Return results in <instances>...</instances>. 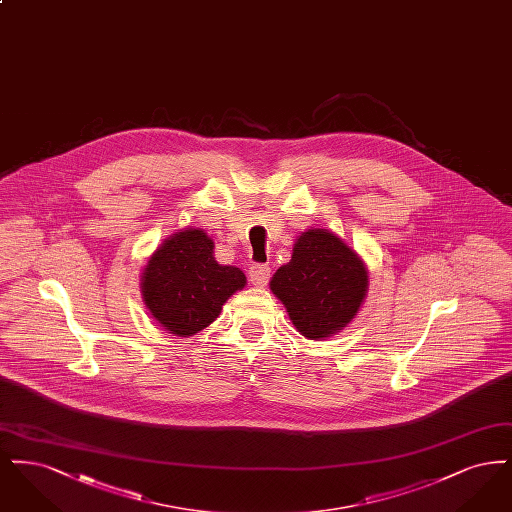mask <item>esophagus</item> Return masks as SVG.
I'll return each instance as SVG.
<instances>
[{
    "instance_id": "obj_1",
    "label": "esophagus",
    "mask_w": 512,
    "mask_h": 512,
    "mask_svg": "<svg viewBox=\"0 0 512 512\" xmlns=\"http://www.w3.org/2000/svg\"><path fill=\"white\" fill-rule=\"evenodd\" d=\"M268 278H270V267L268 265H253L249 270V280L257 288L267 286Z\"/></svg>"
}]
</instances>
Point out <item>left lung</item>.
Listing matches in <instances>:
<instances>
[{"mask_svg": "<svg viewBox=\"0 0 512 512\" xmlns=\"http://www.w3.org/2000/svg\"><path fill=\"white\" fill-rule=\"evenodd\" d=\"M293 326L309 340L330 338L361 309L368 292L363 259L324 228L303 232L293 245L292 261L270 280Z\"/></svg>", "mask_w": 512, "mask_h": 512, "instance_id": "1", "label": "left lung"}]
</instances>
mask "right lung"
<instances>
[{"label": "right lung", "mask_w": 512, "mask_h": 512, "mask_svg": "<svg viewBox=\"0 0 512 512\" xmlns=\"http://www.w3.org/2000/svg\"><path fill=\"white\" fill-rule=\"evenodd\" d=\"M213 249L203 230L186 228L159 245L142 272L144 303L174 336L188 338L207 328L228 297L245 286L244 272L219 265Z\"/></svg>", "instance_id": "add662e5"}]
</instances>
